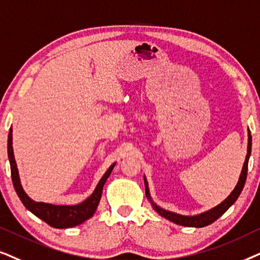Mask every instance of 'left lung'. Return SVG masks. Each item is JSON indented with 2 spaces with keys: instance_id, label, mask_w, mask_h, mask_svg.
Returning <instances> with one entry per match:
<instances>
[{
  "instance_id": "left-lung-1",
  "label": "left lung",
  "mask_w": 260,
  "mask_h": 260,
  "mask_svg": "<svg viewBox=\"0 0 260 260\" xmlns=\"http://www.w3.org/2000/svg\"><path fill=\"white\" fill-rule=\"evenodd\" d=\"M247 154L246 158H245L243 169H241L240 176H239L238 183L237 185L234 186V189L232 190V192L228 195L226 199H224L220 205H217L214 207V208L207 210V212L196 214V215H182V214H177L174 212H170V210L162 209L159 207L158 205H155L152 200L151 193H150V189H148V183L146 177L144 176V182H145V192H146V197L150 201V203L153 207V209L157 212L159 215L165 217L171 222H174L176 224H179V226H184V227H196V228H201V227H206L208 224L213 223L214 221H216L220 216H222L224 213L227 212L228 208L234 205L235 201L238 200L239 195H240L241 191H243L245 182H246V177H247V166H248V159H250L251 155V150H252V137H251V132L248 129L247 133Z\"/></svg>"
}]
</instances>
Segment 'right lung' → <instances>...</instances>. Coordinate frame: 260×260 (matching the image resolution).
<instances>
[{
  "label": "right lung",
  "mask_w": 260,
  "mask_h": 260,
  "mask_svg": "<svg viewBox=\"0 0 260 260\" xmlns=\"http://www.w3.org/2000/svg\"><path fill=\"white\" fill-rule=\"evenodd\" d=\"M8 158L10 162V171H12L14 188H15L17 196L20 197L23 206H25L30 213H33L34 215L38 216L39 219L45 221V222L50 224L51 227L54 228H71L78 226V224L83 223L84 221L90 219V217L94 215L96 209H98L99 207L100 200H101L105 183L107 182V179H108L110 174H112L114 166L116 164V162H114V164L109 166V169L106 171V174L102 176V178L100 179L95 190L88 199H85L83 202L78 203V205L58 206L52 205V203L36 202V201L30 199V197L26 193L25 190H23L21 181H20L15 157H14L12 128L9 129L8 134Z\"/></svg>",
  "instance_id": "obj_1"
}]
</instances>
